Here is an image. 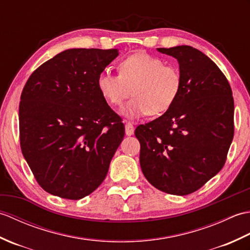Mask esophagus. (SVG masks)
<instances>
[{
	"label": "esophagus",
	"instance_id": "34e87169",
	"mask_svg": "<svg viewBox=\"0 0 250 250\" xmlns=\"http://www.w3.org/2000/svg\"><path fill=\"white\" fill-rule=\"evenodd\" d=\"M125 135H128V136L133 135V133H134V126H133V125L131 124V122H125Z\"/></svg>",
	"mask_w": 250,
	"mask_h": 250
}]
</instances>
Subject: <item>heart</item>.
<instances>
[{
  "label": "heart",
  "mask_w": 250,
  "mask_h": 250,
  "mask_svg": "<svg viewBox=\"0 0 250 250\" xmlns=\"http://www.w3.org/2000/svg\"><path fill=\"white\" fill-rule=\"evenodd\" d=\"M97 86L101 95L111 106H120L133 94L121 113L129 119L166 113L176 102L183 89L179 68L166 65L160 58L137 52L121 59L118 75L108 71L100 73Z\"/></svg>",
  "instance_id": "b5f03b06"
}]
</instances>
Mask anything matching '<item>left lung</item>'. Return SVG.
<instances>
[{"label": "left lung", "mask_w": 250, "mask_h": 250, "mask_svg": "<svg viewBox=\"0 0 250 250\" xmlns=\"http://www.w3.org/2000/svg\"><path fill=\"white\" fill-rule=\"evenodd\" d=\"M178 61L183 89L161 117L135 130L142 172L169 194L194 192L224 167L234 135L229 82L203 52L191 46L158 48Z\"/></svg>", "instance_id": "1"}]
</instances>
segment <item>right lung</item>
<instances>
[{"label": "right lung", "mask_w": 250, "mask_h": 250, "mask_svg": "<svg viewBox=\"0 0 250 250\" xmlns=\"http://www.w3.org/2000/svg\"><path fill=\"white\" fill-rule=\"evenodd\" d=\"M118 55V49H67L26 82L19 104L20 146L46 192L79 200L107 175L125 125L97 79Z\"/></svg>", "instance_id": "add662e5"}]
</instances>
